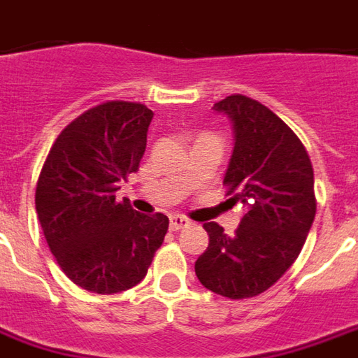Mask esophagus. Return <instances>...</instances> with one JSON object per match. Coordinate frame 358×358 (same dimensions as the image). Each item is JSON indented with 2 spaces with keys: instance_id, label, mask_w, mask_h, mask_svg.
<instances>
[{
  "instance_id": "obj_1",
  "label": "esophagus",
  "mask_w": 358,
  "mask_h": 358,
  "mask_svg": "<svg viewBox=\"0 0 358 358\" xmlns=\"http://www.w3.org/2000/svg\"><path fill=\"white\" fill-rule=\"evenodd\" d=\"M187 224H189V221H187L186 217H182V215H172L171 217V231H180V229H184Z\"/></svg>"
}]
</instances>
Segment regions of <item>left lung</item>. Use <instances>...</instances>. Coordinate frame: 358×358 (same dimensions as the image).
I'll use <instances>...</instances> for the list:
<instances>
[{"mask_svg":"<svg viewBox=\"0 0 358 358\" xmlns=\"http://www.w3.org/2000/svg\"><path fill=\"white\" fill-rule=\"evenodd\" d=\"M234 127V149L222 184L244 215L234 236L205 222L209 246L196 262L205 289L252 299L294 264L316 215L314 171L302 141L262 102L231 94L215 102Z\"/></svg>","mask_w":358,"mask_h":358,"instance_id":"obj_1","label":"left lung"}]
</instances>
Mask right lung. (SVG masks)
Instances as JSON below:
<instances>
[{
    "label": "right lung",
    "mask_w": 358,
    "mask_h": 358,
    "mask_svg": "<svg viewBox=\"0 0 358 358\" xmlns=\"http://www.w3.org/2000/svg\"><path fill=\"white\" fill-rule=\"evenodd\" d=\"M153 110L108 101L69 122L36 182V213L62 271L81 289L114 294L141 283L169 217L118 203L120 182L139 171Z\"/></svg>",
    "instance_id": "1"
}]
</instances>
